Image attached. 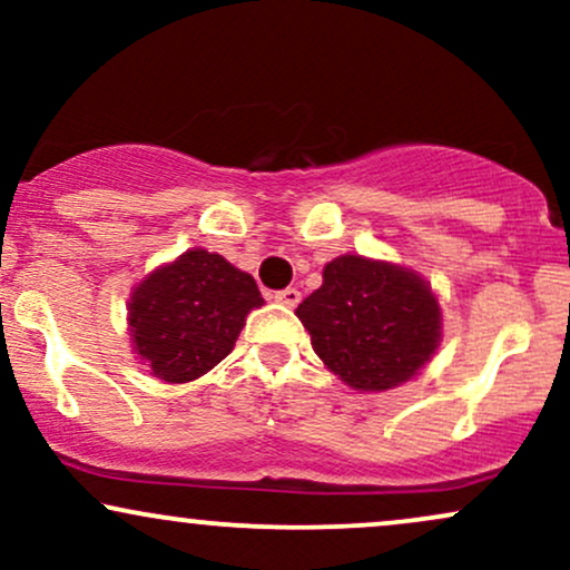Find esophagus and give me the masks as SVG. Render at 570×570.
Instances as JSON below:
<instances>
[{"label": "esophagus", "mask_w": 570, "mask_h": 570, "mask_svg": "<svg viewBox=\"0 0 570 570\" xmlns=\"http://www.w3.org/2000/svg\"><path fill=\"white\" fill-rule=\"evenodd\" d=\"M299 299H303V294H299V289H294V286H286V289L276 292V303L286 307H297Z\"/></svg>", "instance_id": "esophagus-1"}]
</instances>
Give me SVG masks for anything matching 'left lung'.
Instances as JSON below:
<instances>
[{
  "label": "left lung",
  "mask_w": 570,
  "mask_h": 570,
  "mask_svg": "<svg viewBox=\"0 0 570 570\" xmlns=\"http://www.w3.org/2000/svg\"><path fill=\"white\" fill-rule=\"evenodd\" d=\"M297 316L326 367L358 391L410 381L440 343V303L426 281L358 254L324 267Z\"/></svg>",
  "instance_id": "8db88e82"
}]
</instances>
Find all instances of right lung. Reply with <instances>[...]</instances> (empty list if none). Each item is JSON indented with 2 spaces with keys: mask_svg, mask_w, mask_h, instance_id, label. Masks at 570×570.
<instances>
[{
  "mask_svg": "<svg viewBox=\"0 0 570 570\" xmlns=\"http://www.w3.org/2000/svg\"><path fill=\"white\" fill-rule=\"evenodd\" d=\"M263 303L248 273L219 254L193 248L130 294L134 351L160 381H195L233 351L248 311Z\"/></svg>",
  "mask_w": 570,
  "mask_h": 570,
  "instance_id": "obj_1",
  "label": "right lung"
}]
</instances>
